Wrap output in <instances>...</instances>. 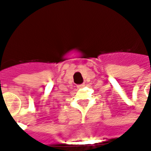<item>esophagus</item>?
Masks as SVG:
<instances>
[{"label":"esophagus","instance_id":"1","mask_svg":"<svg viewBox=\"0 0 151 151\" xmlns=\"http://www.w3.org/2000/svg\"><path fill=\"white\" fill-rule=\"evenodd\" d=\"M85 84H81V85H77V87H78V88H81L85 87Z\"/></svg>","mask_w":151,"mask_h":151}]
</instances>
